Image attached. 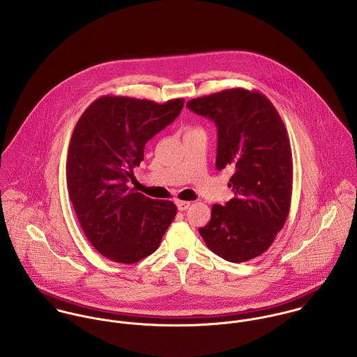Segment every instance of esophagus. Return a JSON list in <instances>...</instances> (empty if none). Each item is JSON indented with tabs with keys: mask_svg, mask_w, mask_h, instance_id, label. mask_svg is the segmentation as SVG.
<instances>
[{
	"mask_svg": "<svg viewBox=\"0 0 357 357\" xmlns=\"http://www.w3.org/2000/svg\"><path fill=\"white\" fill-rule=\"evenodd\" d=\"M176 204H177V208H178L180 211H184V210H187V208L191 206V202H187V201H177Z\"/></svg>",
	"mask_w": 357,
	"mask_h": 357,
	"instance_id": "1",
	"label": "esophagus"
}]
</instances>
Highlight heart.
Here are the masks:
<instances>
[{
    "label": "heart",
    "instance_id": "obj_1",
    "mask_svg": "<svg viewBox=\"0 0 357 357\" xmlns=\"http://www.w3.org/2000/svg\"><path fill=\"white\" fill-rule=\"evenodd\" d=\"M192 130H201V129H197V128H191V129H188V132H192Z\"/></svg>",
    "mask_w": 357,
    "mask_h": 357
}]
</instances>
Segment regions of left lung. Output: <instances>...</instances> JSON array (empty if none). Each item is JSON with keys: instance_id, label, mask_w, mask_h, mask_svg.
<instances>
[{"instance_id": "left-lung-1", "label": "left lung", "mask_w": 357, "mask_h": 357, "mask_svg": "<svg viewBox=\"0 0 357 357\" xmlns=\"http://www.w3.org/2000/svg\"><path fill=\"white\" fill-rule=\"evenodd\" d=\"M187 107L217 126L215 167L235 170L228 184L235 197L211 207L199 234L221 258L249 261L269 249L290 211L293 158L284 123L265 95L242 88L192 99Z\"/></svg>"}]
</instances>
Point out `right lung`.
I'll use <instances>...</instances> for the list:
<instances>
[{
	"instance_id": "add662e5",
	"label": "right lung",
	"mask_w": 357,
	"mask_h": 357,
	"mask_svg": "<svg viewBox=\"0 0 357 357\" xmlns=\"http://www.w3.org/2000/svg\"><path fill=\"white\" fill-rule=\"evenodd\" d=\"M184 99L163 104L102 96L78 119L67 153V190L91 245L111 261L135 264L159 248L176 217L170 201L129 190L144 147L181 112Z\"/></svg>"
}]
</instances>
